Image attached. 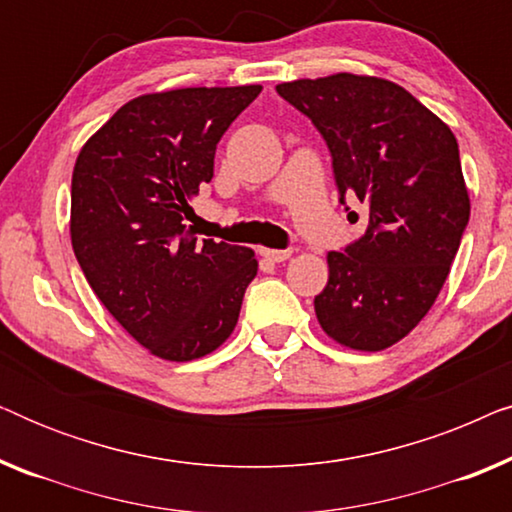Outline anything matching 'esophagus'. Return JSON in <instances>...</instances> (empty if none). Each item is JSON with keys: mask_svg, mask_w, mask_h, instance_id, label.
<instances>
[{"mask_svg": "<svg viewBox=\"0 0 512 512\" xmlns=\"http://www.w3.org/2000/svg\"><path fill=\"white\" fill-rule=\"evenodd\" d=\"M291 254H293L291 249H261V256H265V258H268V261H272V263H284V261H289Z\"/></svg>", "mask_w": 512, "mask_h": 512, "instance_id": "34e87169", "label": "esophagus"}]
</instances>
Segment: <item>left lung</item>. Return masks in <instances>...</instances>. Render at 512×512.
I'll return each mask as SVG.
<instances>
[{
	"instance_id": "1",
	"label": "left lung",
	"mask_w": 512,
	"mask_h": 512,
	"mask_svg": "<svg viewBox=\"0 0 512 512\" xmlns=\"http://www.w3.org/2000/svg\"><path fill=\"white\" fill-rule=\"evenodd\" d=\"M277 93L324 137L347 212L345 195L368 207L361 237L328 254L314 312L340 345L380 352L424 319L459 251L471 202L457 139L408 90L375 76L300 79Z\"/></svg>"
}]
</instances>
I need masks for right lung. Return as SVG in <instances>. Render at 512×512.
<instances>
[{
	"mask_svg": "<svg viewBox=\"0 0 512 512\" xmlns=\"http://www.w3.org/2000/svg\"><path fill=\"white\" fill-rule=\"evenodd\" d=\"M261 86L181 88L130 100L88 139L72 174V247L118 324L167 361L228 340L254 251L198 240L188 200L214 177L223 132Z\"/></svg>",
	"mask_w": 512,
	"mask_h": 512,
	"instance_id": "right-lung-1",
	"label": "right lung"
}]
</instances>
